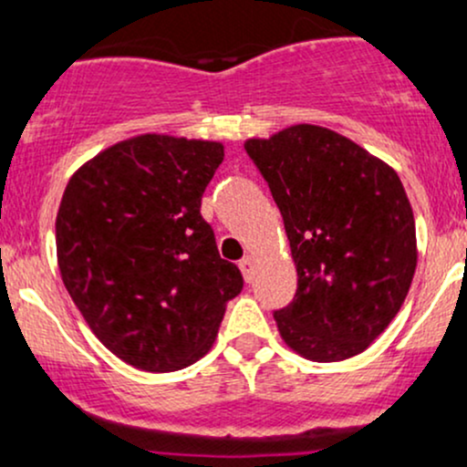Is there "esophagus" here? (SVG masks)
Returning <instances> with one entry per match:
<instances>
[{"mask_svg":"<svg viewBox=\"0 0 467 467\" xmlns=\"http://www.w3.org/2000/svg\"><path fill=\"white\" fill-rule=\"evenodd\" d=\"M239 268H242V273L245 276V281L253 279V268H254V261L253 257H244L242 261H239Z\"/></svg>","mask_w":467,"mask_h":467,"instance_id":"obj_1","label":"esophagus"}]
</instances>
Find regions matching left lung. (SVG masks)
Listing matches in <instances>:
<instances>
[{
    "label": "left lung",
    "instance_id": "8db88e82",
    "mask_svg": "<svg viewBox=\"0 0 467 467\" xmlns=\"http://www.w3.org/2000/svg\"><path fill=\"white\" fill-rule=\"evenodd\" d=\"M245 152L268 182L296 265L276 327L301 357L343 361L390 326L417 268V234L397 172L348 137L299 124Z\"/></svg>",
    "mask_w": 467,
    "mask_h": 467
}]
</instances>
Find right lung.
Here are the masks:
<instances>
[{"instance_id":"obj_1","label":"right lung","mask_w":467,"mask_h":467,"mask_svg":"<svg viewBox=\"0 0 467 467\" xmlns=\"http://www.w3.org/2000/svg\"><path fill=\"white\" fill-rule=\"evenodd\" d=\"M223 161L217 141L141 135L70 177L57 213L66 290L106 348L146 372L202 358L244 276L219 257L202 194Z\"/></svg>"}]
</instances>
